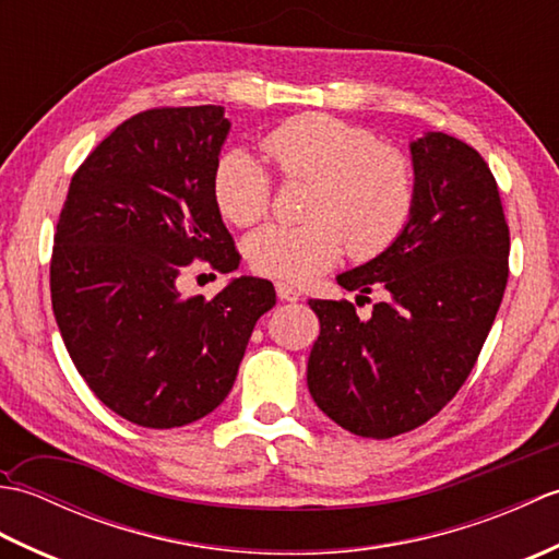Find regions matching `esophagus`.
Segmentation results:
<instances>
[{"label":"esophagus","mask_w":559,"mask_h":559,"mask_svg":"<svg viewBox=\"0 0 559 559\" xmlns=\"http://www.w3.org/2000/svg\"><path fill=\"white\" fill-rule=\"evenodd\" d=\"M276 295L281 300H288V302H298L300 300V293L295 290L293 286H288V283H276Z\"/></svg>","instance_id":"34e87169"}]
</instances>
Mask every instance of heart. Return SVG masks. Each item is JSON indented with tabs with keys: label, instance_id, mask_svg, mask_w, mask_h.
Returning a JSON list of instances; mask_svg holds the SVG:
<instances>
[{
	"label": "heart",
	"instance_id": "obj_1",
	"mask_svg": "<svg viewBox=\"0 0 559 559\" xmlns=\"http://www.w3.org/2000/svg\"><path fill=\"white\" fill-rule=\"evenodd\" d=\"M283 180L310 182L300 225L271 223L245 240L259 273L307 283L350 249L374 257L406 230L415 206V173L406 153L379 144L370 129L324 112L295 115L259 144ZM221 216L247 228L266 216L273 182L252 153L228 151L211 177Z\"/></svg>",
	"mask_w": 559,
	"mask_h": 559
}]
</instances>
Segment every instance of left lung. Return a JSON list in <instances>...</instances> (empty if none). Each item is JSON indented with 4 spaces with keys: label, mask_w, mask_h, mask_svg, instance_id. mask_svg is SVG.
Returning a JSON list of instances; mask_svg holds the SVG:
<instances>
[{
    "label": "left lung",
    "mask_w": 559,
    "mask_h": 559,
    "mask_svg": "<svg viewBox=\"0 0 559 559\" xmlns=\"http://www.w3.org/2000/svg\"><path fill=\"white\" fill-rule=\"evenodd\" d=\"M413 216L396 242L341 273V288L386 300L360 319L348 300H310L314 403L343 430L389 439L427 423L476 365L509 276L500 189L476 148L427 132L411 144Z\"/></svg>",
    "instance_id": "left-lung-1"
}]
</instances>
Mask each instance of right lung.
I'll list each match as a JSON object with an SVG mask.
<instances>
[{"label": "right lung", "instance_id": "add662e5", "mask_svg": "<svg viewBox=\"0 0 559 559\" xmlns=\"http://www.w3.org/2000/svg\"><path fill=\"white\" fill-rule=\"evenodd\" d=\"M221 105L153 108L103 139L71 177L50 293L69 358L124 420L170 430L230 394L273 283L233 278L216 298H182L192 261L230 273L233 235L211 177L230 132Z\"/></svg>", "mask_w": 559, "mask_h": 559}]
</instances>
